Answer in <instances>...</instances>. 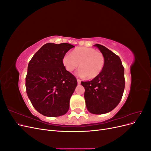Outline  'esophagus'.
Wrapping results in <instances>:
<instances>
[{"label": "esophagus", "mask_w": 151, "mask_h": 151, "mask_svg": "<svg viewBox=\"0 0 151 151\" xmlns=\"http://www.w3.org/2000/svg\"><path fill=\"white\" fill-rule=\"evenodd\" d=\"M77 84H81V81L80 79H77Z\"/></svg>", "instance_id": "34e87169"}]
</instances>
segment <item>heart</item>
I'll return each instance as SVG.
<instances>
[{
  "label": "heart",
  "instance_id": "1",
  "mask_svg": "<svg viewBox=\"0 0 151 151\" xmlns=\"http://www.w3.org/2000/svg\"><path fill=\"white\" fill-rule=\"evenodd\" d=\"M104 63V57L101 52L86 47L76 48L71 55L66 54L63 58V63L67 71L73 72L79 64L77 76L89 79L100 74Z\"/></svg>",
  "mask_w": 151,
  "mask_h": 151
}]
</instances>
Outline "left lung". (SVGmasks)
<instances>
[{
  "label": "left lung",
  "mask_w": 151,
  "mask_h": 151,
  "mask_svg": "<svg viewBox=\"0 0 151 151\" xmlns=\"http://www.w3.org/2000/svg\"><path fill=\"white\" fill-rule=\"evenodd\" d=\"M104 57L101 72L93 80L81 82L85 89L86 108L93 114L112 111L119 104L125 88L124 67L120 57L99 44L94 45Z\"/></svg>",
  "instance_id": "left-lung-1"
}]
</instances>
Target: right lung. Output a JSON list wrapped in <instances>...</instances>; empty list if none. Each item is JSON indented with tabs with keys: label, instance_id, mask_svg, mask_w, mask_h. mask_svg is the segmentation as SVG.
Segmentation results:
<instances>
[{
	"label": "right lung",
	"instance_id": "obj_1",
	"mask_svg": "<svg viewBox=\"0 0 151 151\" xmlns=\"http://www.w3.org/2000/svg\"><path fill=\"white\" fill-rule=\"evenodd\" d=\"M73 47L65 43H47L28 63L26 93L33 107L44 116H60L69 109L70 99L77 82L65 69L63 58Z\"/></svg>",
	"mask_w": 151,
	"mask_h": 151
}]
</instances>
